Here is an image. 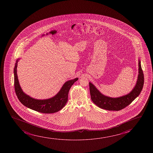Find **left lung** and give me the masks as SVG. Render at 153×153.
Here are the masks:
<instances>
[{
    "label": "left lung",
    "instance_id": "obj_1",
    "mask_svg": "<svg viewBox=\"0 0 153 153\" xmlns=\"http://www.w3.org/2000/svg\"><path fill=\"white\" fill-rule=\"evenodd\" d=\"M138 62L139 74L136 85L132 91L126 96L115 98L105 96L99 91L93 84L89 82L91 99L94 104L100 108L110 111H119L131 104L140 94L144 85V77L143 71L140 65V61L139 60Z\"/></svg>",
    "mask_w": 153,
    "mask_h": 153
}]
</instances>
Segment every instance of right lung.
<instances>
[{
	"label": "right lung",
	"mask_w": 153,
	"mask_h": 153,
	"mask_svg": "<svg viewBox=\"0 0 153 153\" xmlns=\"http://www.w3.org/2000/svg\"><path fill=\"white\" fill-rule=\"evenodd\" d=\"M19 59L16 61L14 68V86L16 95L21 103L30 109L45 114L55 113L61 110L67 103L69 89L78 78L66 82L59 93L53 98L46 100L32 98L23 92L19 85L17 74V63Z\"/></svg>",
	"instance_id": "1"
}]
</instances>
